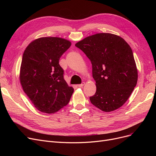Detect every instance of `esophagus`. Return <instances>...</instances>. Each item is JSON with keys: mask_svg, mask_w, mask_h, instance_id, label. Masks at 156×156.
<instances>
[{"mask_svg": "<svg viewBox=\"0 0 156 156\" xmlns=\"http://www.w3.org/2000/svg\"><path fill=\"white\" fill-rule=\"evenodd\" d=\"M84 85H85V82H82L81 84L78 85V87H83Z\"/></svg>", "mask_w": 156, "mask_h": 156, "instance_id": "obj_1", "label": "esophagus"}]
</instances>
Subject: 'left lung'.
I'll list each match as a JSON object with an SVG mask.
<instances>
[{"label":"left lung","mask_w":156,"mask_h":156,"mask_svg":"<svg viewBox=\"0 0 156 156\" xmlns=\"http://www.w3.org/2000/svg\"><path fill=\"white\" fill-rule=\"evenodd\" d=\"M92 65L96 92L91 103L102 111L110 112L123 105L136 87L138 72L132 48L121 37L97 34L76 44Z\"/></svg>","instance_id":"1"}]
</instances>
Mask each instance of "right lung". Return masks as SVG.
<instances>
[{"instance_id": "right-lung-1", "label": "right lung", "mask_w": 156, "mask_h": 156, "mask_svg": "<svg viewBox=\"0 0 156 156\" xmlns=\"http://www.w3.org/2000/svg\"><path fill=\"white\" fill-rule=\"evenodd\" d=\"M71 45L64 38L42 37L31 42L23 54L20 82L24 93L41 112L54 113L70 101L74 89L66 82L59 61Z\"/></svg>"}]
</instances>
